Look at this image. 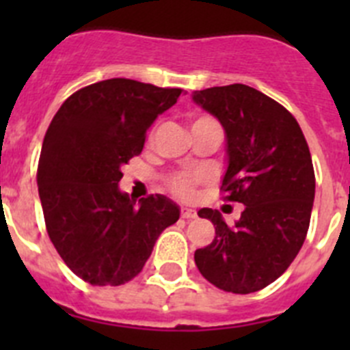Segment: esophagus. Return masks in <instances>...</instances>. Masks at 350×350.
<instances>
[{"mask_svg":"<svg viewBox=\"0 0 350 350\" xmlns=\"http://www.w3.org/2000/svg\"><path fill=\"white\" fill-rule=\"evenodd\" d=\"M180 215L184 219H196V210H193V208H185V206H182V210H180Z\"/></svg>","mask_w":350,"mask_h":350,"instance_id":"obj_1","label":"esophagus"}]
</instances>
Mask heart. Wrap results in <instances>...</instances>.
I'll use <instances>...</instances> for the list:
<instances>
[{"mask_svg": "<svg viewBox=\"0 0 350 350\" xmlns=\"http://www.w3.org/2000/svg\"><path fill=\"white\" fill-rule=\"evenodd\" d=\"M206 119H208V117H200V119L194 120V124L203 122V120ZM198 182H200V177H194V175H189V173H177V175H173V177L170 178L168 185L175 196L182 198V200H189V198H193L194 185H196Z\"/></svg>", "mask_w": 350, "mask_h": 350, "instance_id": "b5f03b06", "label": "heart"}]
</instances>
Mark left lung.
Segmentation results:
<instances>
[{
	"label": "left lung",
	"mask_w": 350,
	"mask_h": 350,
	"mask_svg": "<svg viewBox=\"0 0 350 350\" xmlns=\"http://www.w3.org/2000/svg\"><path fill=\"white\" fill-rule=\"evenodd\" d=\"M193 101L224 128L221 189L245 206L233 226L219 210L198 212L213 222L215 238L194 262L219 289L256 293L279 279L305 242L315 196L310 150L295 117L258 89L231 83L194 91Z\"/></svg>",
	"instance_id": "obj_1"
}]
</instances>
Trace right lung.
Segmentation results:
<instances>
[{"instance_id":"add662e5","label":"right lung","mask_w":350,"mask_h":350,"mask_svg":"<svg viewBox=\"0 0 350 350\" xmlns=\"http://www.w3.org/2000/svg\"><path fill=\"white\" fill-rule=\"evenodd\" d=\"M182 89L101 80L61 105L43 138L38 194L51 242L92 286H120L142 271L180 208L163 194L140 202L119 189L122 166L142 152L147 129Z\"/></svg>"}]
</instances>
